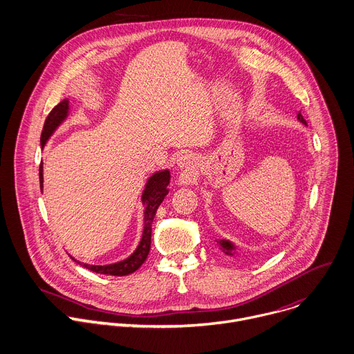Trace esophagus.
Instances as JSON below:
<instances>
[{"mask_svg":"<svg viewBox=\"0 0 354 354\" xmlns=\"http://www.w3.org/2000/svg\"><path fill=\"white\" fill-rule=\"evenodd\" d=\"M194 162H195V158L192 155H188V153H184V155H180L176 160L177 163V167L178 169H183V170H189L192 166H194Z\"/></svg>","mask_w":354,"mask_h":354,"instance_id":"esophagus-1","label":"esophagus"}]
</instances>
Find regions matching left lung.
Here are the masks:
<instances>
[{
    "instance_id": "1",
    "label": "left lung",
    "mask_w": 354,
    "mask_h": 354,
    "mask_svg": "<svg viewBox=\"0 0 354 354\" xmlns=\"http://www.w3.org/2000/svg\"><path fill=\"white\" fill-rule=\"evenodd\" d=\"M297 120H299L301 124L307 125V121L303 118L301 111H299V113H297ZM218 244H219V250H221L223 254H226V255H229V257H234V255H236V250H237V247H236L230 240L222 239V240H219V241H218Z\"/></svg>"
}]
</instances>
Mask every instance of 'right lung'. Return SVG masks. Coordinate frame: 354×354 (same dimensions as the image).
I'll use <instances>...</instances> for the list:
<instances>
[{"instance_id": "1", "label": "right lung", "mask_w": 354, "mask_h": 354, "mask_svg": "<svg viewBox=\"0 0 354 354\" xmlns=\"http://www.w3.org/2000/svg\"><path fill=\"white\" fill-rule=\"evenodd\" d=\"M69 114V100L64 99L59 102L47 115L44 121V127L41 131L40 136V144L41 148L46 147L47 140L51 138V135L55 132V129L68 118ZM39 177H40V189L43 191V163L40 165L39 169ZM169 184H170V171L167 169L159 170L152 173V176L147 180L145 188L142 191V195H140V202L144 205V230H142V237H140L139 244L136 245L135 251L125 259L114 262V263H107V265H91L85 263L81 261H77L74 257L73 258L77 263L81 266L100 273V274H111V276H125L136 269L145 262L148 258L149 250H151V237H152V223L156 216L158 207L169 194Z\"/></svg>"}]
</instances>
